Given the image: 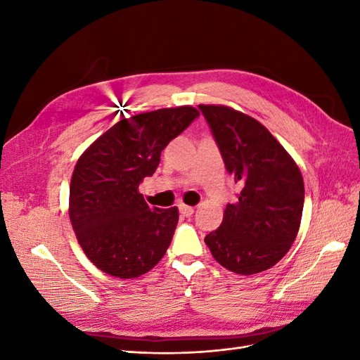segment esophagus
I'll return each instance as SVG.
<instances>
[{
    "label": "esophagus",
    "mask_w": 360,
    "mask_h": 360,
    "mask_svg": "<svg viewBox=\"0 0 360 360\" xmlns=\"http://www.w3.org/2000/svg\"><path fill=\"white\" fill-rule=\"evenodd\" d=\"M179 210H180V213L183 214V216H186V217H189V216H192L193 214V207H191V205H180L179 207Z\"/></svg>",
    "instance_id": "34e87169"
}]
</instances>
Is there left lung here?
<instances>
[{"label": "left lung", "mask_w": 360, "mask_h": 360, "mask_svg": "<svg viewBox=\"0 0 360 360\" xmlns=\"http://www.w3.org/2000/svg\"><path fill=\"white\" fill-rule=\"evenodd\" d=\"M226 171L242 184L217 230L204 242L238 275H255L284 257L300 226L304 188L299 167L255 118L228 106L200 105Z\"/></svg>", "instance_id": "8db88e82"}]
</instances>
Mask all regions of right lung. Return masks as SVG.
I'll return each mask as SVG.
<instances>
[{
  "instance_id": "obj_1",
  "label": "right lung",
  "mask_w": 360,
  "mask_h": 360,
  "mask_svg": "<svg viewBox=\"0 0 360 360\" xmlns=\"http://www.w3.org/2000/svg\"><path fill=\"white\" fill-rule=\"evenodd\" d=\"M197 117L195 108L179 106L123 118L78 159L69 216L85 255L105 274L138 278L165 255L177 207H150L138 188L155 174L162 150Z\"/></svg>"
}]
</instances>
